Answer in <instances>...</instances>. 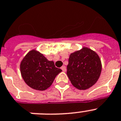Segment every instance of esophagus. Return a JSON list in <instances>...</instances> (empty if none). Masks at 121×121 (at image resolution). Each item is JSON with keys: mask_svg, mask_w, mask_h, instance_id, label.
I'll list each match as a JSON object with an SVG mask.
<instances>
[{"mask_svg": "<svg viewBox=\"0 0 121 121\" xmlns=\"http://www.w3.org/2000/svg\"><path fill=\"white\" fill-rule=\"evenodd\" d=\"M61 69H62V70L63 72H66L65 66H62V67H61Z\"/></svg>", "mask_w": 121, "mask_h": 121, "instance_id": "1", "label": "esophagus"}]
</instances>
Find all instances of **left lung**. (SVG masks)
I'll return each mask as SVG.
<instances>
[{
  "label": "left lung",
  "instance_id": "1",
  "mask_svg": "<svg viewBox=\"0 0 121 121\" xmlns=\"http://www.w3.org/2000/svg\"><path fill=\"white\" fill-rule=\"evenodd\" d=\"M67 69V75L73 86L79 90H86L99 79L102 64L95 52L83 48L71 54Z\"/></svg>",
  "mask_w": 121,
  "mask_h": 121
}]
</instances>
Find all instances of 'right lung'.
<instances>
[{
    "instance_id": "obj_1",
    "label": "right lung",
    "mask_w": 121,
    "mask_h": 121,
    "mask_svg": "<svg viewBox=\"0 0 121 121\" xmlns=\"http://www.w3.org/2000/svg\"><path fill=\"white\" fill-rule=\"evenodd\" d=\"M22 77L29 87L45 91L50 87L56 76L62 70L56 67L53 61H49L42 54L32 50L27 54L20 65Z\"/></svg>"
}]
</instances>
